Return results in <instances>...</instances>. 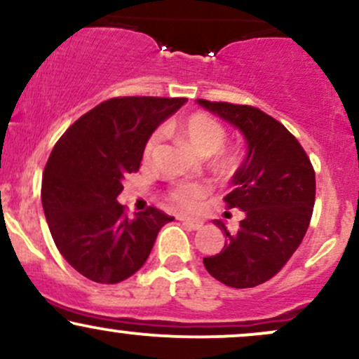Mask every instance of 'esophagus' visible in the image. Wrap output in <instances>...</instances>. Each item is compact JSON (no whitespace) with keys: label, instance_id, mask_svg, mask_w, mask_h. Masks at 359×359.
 Segmentation results:
<instances>
[{"label":"esophagus","instance_id":"1","mask_svg":"<svg viewBox=\"0 0 359 359\" xmlns=\"http://www.w3.org/2000/svg\"><path fill=\"white\" fill-rule=\"evenodd\" d=\"M179 221H182L184 224L187 226L189 229H192V231H197V229L203 228V224H204L203 221H199V219H191V217H184V216H180Z\"/></svg>","mask_w":359,"mask_h":359}]
</instances>
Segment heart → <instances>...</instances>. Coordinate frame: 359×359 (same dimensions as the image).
<instances>
[{
	"instance_id": "1",
	"label": "heart",
	"mask_w": 359,
	"mask_h": 359,
	"mask_svg": "<svg viewBox=\"0 0 359 359\" xmlns=\"http://www.w3.org/2000/svg\"><path fill=\"white\" fill-rule=\"evenodd\" d=\"M175 131L197 155L208 156L217 154L226 142L224 128L216 119L203 113L191 114V116L184 118L182 121L177 123ZM160 140H162V135L158 131L147 140L145 148H143V156L147 160L156 151V148L160 145ZM208 191L209 187L205 184L184 182L172 187L168 197L179 208L191 211V209L199 204V201L208 194Z\"/></svg>"
}]
</instances>
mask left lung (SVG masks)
I'll return each mask as SVG.
<instances>
[{"label":"left lung","instance_id":"1","mask_svg":"<svg viewBox=\"0 0 359 359\" xmlns=\"http://www.w3.org/2000/svg\"><path fill=\"white\" fill-rule=\"evenodd\" d=\"M209 113L240 130L246 155L231 177L229 208L245 212L240 231H228L221 253L204 258L214 278L250 288L277 275L302 243L316 199V174L297 138L282 123L251 106L197 100Z\"/></svg>","mask_w":359,"mask_h":359}]
</instances>
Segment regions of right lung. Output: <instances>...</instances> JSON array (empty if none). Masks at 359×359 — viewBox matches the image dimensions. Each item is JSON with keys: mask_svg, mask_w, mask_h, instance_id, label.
Listing matches in <instances>:
<instances>
[{"mask_svg": "<svg viewBox=\"0 0 359 359\" xmlns=\"http://www.w3.org/2000/svg\"><path fill=\"white\" fill-rule=\"evenodd\" d=\"M185 97H113L62 135L45 165L42 205L55 246L74 270L119 283L142 269L156 234L174 221L156 208L128 217L116 197L137 172L147 140Z\"/></svg>", "mask_w": 359, "mask_h": 359, "instance_id": "1", "label": "right lung"}]
</instances>
